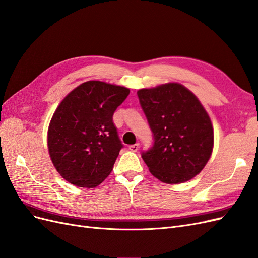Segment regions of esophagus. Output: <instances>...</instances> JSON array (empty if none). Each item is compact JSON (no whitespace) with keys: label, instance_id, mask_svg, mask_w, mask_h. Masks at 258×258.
<instances>
[{"label":"esophagus","instance_id":"esophagus-1","mask_svg":"<svg viewBox=\"0 0 258 258\" xmlns=\"http://www.w3.org/2000/svg\"><path fill=\"white\" fill-rule=\"evenodd\" d=\"M139 147H140V144H139V143H136V144H134V145H129V150H130L131 152H137V151L139 150Z\"/></svg>","mask_w":258,"mask_h":258}]
</instances>
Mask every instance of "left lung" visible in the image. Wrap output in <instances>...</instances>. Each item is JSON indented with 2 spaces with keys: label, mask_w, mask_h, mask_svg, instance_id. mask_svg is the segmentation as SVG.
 Segmentation results:
<instances>
[{
  "label": "left lung",
  "mask_w": 258,
  "mask_h": 258,
  "mask_svg": "<svg viewBox=\"0 0 258 258\" xmlns=\"http://www.w3.org/2000/svg\"><path fill=\"white\" fill-rule=\"evenodd\" d=\"M154 144L142 158L151 173L167 184L189 181L205 168L214 134L207 111L194 93L177 83L138 92Z\"/></svg>",
  "instance_id": "8db88e82"
}]
</instances>
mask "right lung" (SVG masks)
<instances>
[{
    "mask_svg": "<svg viewBox=\"0 0 258 258\" xmlns=\"http://www.w3.org/2000/svg\"><path fill=\"white\" fill-rule=\"evenodd\" d=\"M129 92L89 81L62 100L50 120L47 143L54 168L69 183L92 188L111 173L123 147L113 115Z\"/></svg>",
    "mask_w": 258,
    "mask_h": 258,
    "instance_id": "add662e5",
    "label": "right lung"
}]
</instances>
